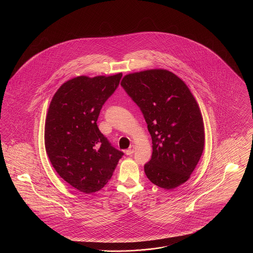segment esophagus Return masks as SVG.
I'll list each match as a JSON object with an SVG mask.
<instances>
[{"instance_id":"obj_1","label":"esophagus","mask_w":253,"mask_h":253,"mask_svg":"<svg viewBox=\"0 0 253 253\" xmlns=\"http://www.w3.org/2000/svg\"><path fill=\"white\" fill-rule=\"evenodd\" d=\"M134 149H135V147L132 145V146H130V148L126 151V155L127 156H132V154H133V152H134Z\"/></svg>"}]
</instances>
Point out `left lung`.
<instances>
[{"label":"left lung","instance_id":"8db88e82","mask_svg":"<svg viewBox=\"0 0 253 253\" xmlns=\"http://www.w3.org/2000/svg\"><path fill=\"white\" fill-rule=\"evenodd\" d=\"M121 84L141 110L152 136L147 177L165 190L180 186L204 150V122L194 96L180 78L164 69L128 74Z\"/></svg>","mask_w":253,"mask_h":253}]
</instances>
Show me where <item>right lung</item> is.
<instances>
[{
	"instance_id": "1",
	"label": "right lung",
	"mask_w": 253,
	"mask_h": 253,
	"mask_svg": "<svg viewBox=\"0 0 253 253\" xmlns=\"http://www.w3.org/2000/svg\"><path fill=\"white\" fill-rule=\"evenodd\" d=\"M121 77L119 73L74 78L60 86L50 102L44 127L49 160L60 177L82 193L102 189L123 156L96 125Z\"/></svg>"
}]
</instances>
